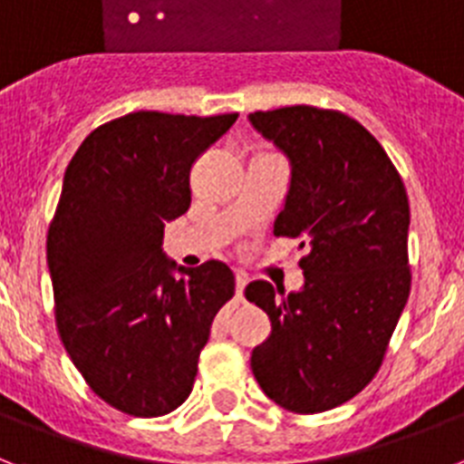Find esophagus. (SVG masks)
Instances as JSON below:
<instances>
[{
  "instance_id": "esophagus-1",
  "label": "esophagus",
  "mask_w": 464,
  "mask_h": 464,
  "mask_svg": "<svg viewBox=\"0 0 464 464\" xmlns=\"http://www.w3.org/2000/svg\"><path fill=\"white\" fill-rule=\"evenodd\" d=\"M247 285V276L243 271H236V297L243 299V290Z\"/></svg>"
}]
</instances>
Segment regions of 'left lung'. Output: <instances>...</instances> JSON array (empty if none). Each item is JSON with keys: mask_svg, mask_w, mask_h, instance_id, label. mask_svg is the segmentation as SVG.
<instances>
[{"mask_svg": "<svg viewBox=\"0 0 464 464\" xmlns=\"http://www.w3.org/2000/svg\"><path fill=\"white\" fill-rule=\"evenodd\" d=\"M250 122L292 167L274 236L306 247L299 292L278 290V299L266 280L245 287L271 318L252 372L285 411H330L377 375L411 295L406 186L375 136L344 112L287 106L252 112Z\"/></svg>", "mask_w": 464, "mask_h": 464, "instance_id": "1", "label": "left lung"}]
</instances>
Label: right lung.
Listing matches in <instances>:
<instances>
[{"label":"right lung","instance_id":"right-lung-1","mask_svg":"<svg viewBox=\"0 0 464 464\" xmlns=\"http://www.w3.org/2000/svg\"><path fill=\"white\" fill-rule=\"evenodd\" d=\"M236 120L130 112L93 130L65 169L46 236L58 334L93 394L134 418L188 399L236 292L224 262L184 268L162 252L165 224L190 208V167Z\"/></svg>","mask_w":464,"mask_h":464}]
</instances>
